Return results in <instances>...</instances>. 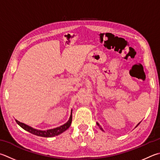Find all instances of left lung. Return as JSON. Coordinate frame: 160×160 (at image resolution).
I'll list each match as a JSON object with an SVG mask.
<instances>
[{"label": "left lung", "instance_id": "8db88e82", "mask_svg": "<svg viewBox=\"0 0 160 160\" xmlns=\"http://www.w3.org/2000/svg\"><path fill=\"white\" fill-rule=\"evenodd\" d=\"M97 125H98V127H100V125H99V124H98V122H97ZM140 124V122H139V123H138V124H137V125H136V127H137V126H138V124ZM100 129H101V130H102V131H103V129H102V128H101V127H100Z\"/></svg>", "mask_w": 160, "mask_h": 160}]
</instances>
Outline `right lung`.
I'll list each match as a JSON object with an SVG mask.
<instances>
[{"label": "right lung", "mask_w": 160, "mask_h": 160, "mask_svg": "<svg viewBox=\"0 0 160 160\" xmlns=\"http://www.w3.org/2000/svg\"><path fill=\"white\" fill-rule=\"evenodd\" d=\"M15 120L17 122V123L19 125L22 127V128H23L26 131H27V132H28L33 133V134H34V135L42 136V137H53V136H57V135L60 134V133H63V132H65V131L66 129H68L69 128V127L71 126V124L72 122V110H71V114L70 116V118H69V120L67 122L65 123L64 124H63V125H62V126L57 127V128L48 129L46 131H42V130L33 129V127L28 126V125H27V124H25L24 123L20 122H19L17 120Z\"/></svg>", "instance_id": "add662e5"}]
</instances>
